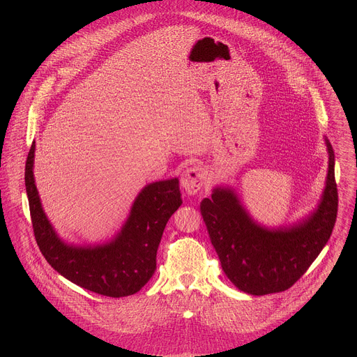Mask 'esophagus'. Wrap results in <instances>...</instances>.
I'll return each mask as SVG.
<instances>
[{"label":"esophagus","instance_id":"1","mask_svg":"<svg viewBox=\"0 0 357 357\" xmlns=\"http://www.w3.org/2000/svg\"><path fill=\"white\" fill-rule=\"evenodd\" d=\"M204 173L201 166H190L187 167L180 178V185L183 191L188 195H195L202 190Z\"/></svg>","mask_w":357,"mask_h":357}]
</instances>
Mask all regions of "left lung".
<instances>
[{"instance_id": "left-lung-1", "label": "left lung", "mask_w": 357, "mask_h": 357, "mask_svg": "<svg viewBox=\"0 0 357 357\" xmlns=\"http://www.w3.org/2000/svg\"><path fill=\"white\" fill-rule=\"evenodd\" d=\"M328 169L320 202L293 225L268 228L257 222L229 185L213 188L201 213L222 271L241 290L265 296L290 289L328 242L338 208L335 156L327 137Z\"/></svg>"}]
</instances>
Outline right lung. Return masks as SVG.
I'll list each match as a JSON object with an SVG mask.
<instances>
[{
    "label": "right lung",
    "instance_id": "right-lung-1",
    "mask_svg": "<svg viewBox=\"0 0 357 357\" xmlns=\"http://www.w3.org/2000/svg\"><path fill=\"white\" fill-rule=\"evenodd\" d=\"M36 142L26 160V192L37 245L63 278L107 297L137 293L156 269V252L163 229L183 199L178 178L147 184L136 197L121 229L99 245H70L54 231L34 180Z\"/></svg>",
    "mask_w": 357,
    "mask_h": 357
}]
</instances>
